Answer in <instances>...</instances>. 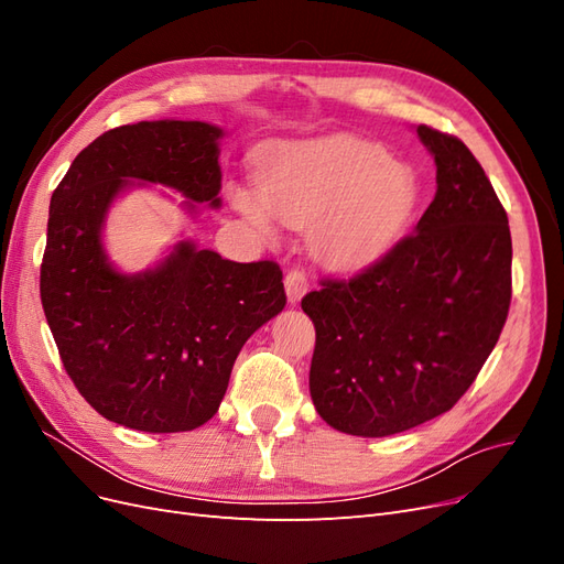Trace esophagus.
Instances as JSON below:
<instances>
[{
    "label": "esophagus",
    "instance_id": "34e87169",
    "mask_svg": "<svg viewBox=\"0 0 564 564\" xmlns=\"http://www.w3.org/2000/svg\"><path fill=\"white\" fill-rule=\"evenodd\" d=\"M308 286H311L308 275H305V270L301 268L289 270L284 275V289H286L289 303H299L305 296V292H308Z\"/></svg>",
    "mask_w": 564,
    "mask_h": 564
}]
</instances>
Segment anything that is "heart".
I'll return each mask as SVG.
<instances>
[{
	"instance_id": "b5f03b06",
	"label": "heart",
	"mask_w": 564,
	"mask_h": 564,
	"mask_svg": "<svg viewBox=\"0 0 564 564\" xmlns=\"http://www.w3.org/2000/svg\"><path fill=\"white\" fill-rule=\"evenodd\" d=\"M232 204L263 240L278 220L313 226V247L334 268L377 261L412 218L419 183L412 169L371 141L352 135L280 148L261 172V187L235 185Z\"/></svg>"
}]
</instances>
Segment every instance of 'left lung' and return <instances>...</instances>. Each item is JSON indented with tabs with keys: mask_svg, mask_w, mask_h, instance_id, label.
I'll use <instances>...</instances> for the list:
<instances>
[{
	"mask_svg": "<svg viewBox=\"0 0 564 564\" xmlns=\"http://www.w3.org/2000/svg\"><path fill=\"white\" fill-rule=\"evenodd\" d=\"M416 133L437 166L416 232L301 301L315 324L313 404L348 435H395L449 412L497 346L513 294L508 216L485 169L456 135Z\"/></svg>",
	"mask_w": 564,
	"mask_h": 564,
	"instance_id": "obj_1",
	"label": "left lung"
}]
</instances>
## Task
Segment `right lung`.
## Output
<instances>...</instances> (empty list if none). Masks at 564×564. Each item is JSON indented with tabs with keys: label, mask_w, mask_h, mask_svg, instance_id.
Instances as JSON below:
<instances>
[{
	"label": "right lung",
	"mask_w": 564,
	"mask_h": 564,
	"mask_svg": "<svg viewBox=\"0 0 564 564\" xmlns=\"http://www.w3.org/2000/svg\"><path fill=\"white\" fill-rule=\"evenodd\" d=\"M218 127L139 122L84 148L51 195L40 296L67 377L100 416L143 433L207 423L247 338L286 303L275 261L235 263L178 242L152 270L117 272L100 242L133 181L218 207ZM141 185V183H139Z\"/></svg>",
	"instance_id": "right-lung-1"
}]
</instances>
